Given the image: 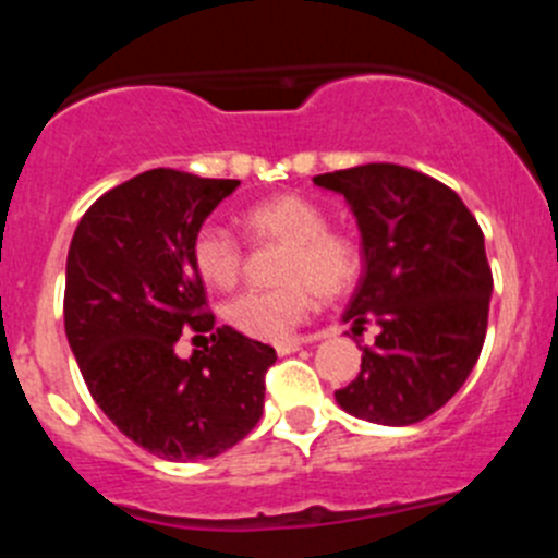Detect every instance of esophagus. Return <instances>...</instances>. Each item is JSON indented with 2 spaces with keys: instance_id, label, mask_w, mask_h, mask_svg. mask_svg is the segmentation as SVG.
<instances>
[{
  "instance_id": "obj_1",
  "label": "esophagus",
  "mask_w": 558,
  "mask_h": 558,
  "mask_svg": "<svg viewBox=\"0 0 558 558\" xmlns=\"http://www.w3.org/2000/svg\"><path fill=\"white\" fill-rule=\"evenodd\" d=\"M304 343H310V340H304V338L282 340V343H276V354H279V357H284V354H293V352H299V349H302Z\"/></svg>"
}]
</instances>
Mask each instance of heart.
<instances>
[{"instance_id":"1","label":"heart","mask_w":558,"mask_h":558,"mask_svg":"<svg viewBox=\"0 0 558 558\" xmlns=\"http://www.w3.org/2000/svg\"><path fill=\"white\" fill-rule=\"evenodd\" d=\"M245 234L259 245H282L274 290H248L231 299L223 318L245 338L279 343L307 322L313 293L324 302L347 295L357 282L363 256L343 231L329 229L327 211L302 195H274L240 215ZM192 265L206 284L234 288L243 274V243L231 229L206 223L190 245Z\"/></svg>"}]
</instances>
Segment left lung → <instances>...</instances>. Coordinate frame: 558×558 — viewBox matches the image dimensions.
Wrapping results in <instances>:
<instances>
[{
    "label": "left lung",
    "mask_w": 558,
    "mask_h": 558,
    "mask_svg": "<svg viewBox=\"0 0 558 558\" xmlns=\"http://www.w3.org/2000/svg\"><path fill=\"white\" fill-rule=\"evenodd\" d=\"M357 218L363 276L343 322L377 324L338 405L374 425H416L445 408L481 357L492 268L483 231L450 186L399 165L315 175Z\"/></svg>",
    "instance_id": "left-lung-1"
}]
</instances>
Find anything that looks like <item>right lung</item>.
Wrapping results in <instances>:
<instances>
[{
    "instance_id": "1",
    "label": "right lung",
    "mask_w": 558,
    "mask_h": 558,
    "mask_svg": "<svg viewBox=\"0 0 558 558\" xmlns=\"http://www.w3.org/2000/svg\"><path fill=\"white\" fill-rule=\"evenodd\" d=\"M236 186L147 170L88 206L69 245L63 327L88 393L120 433L167 461L220 456L263 416L276 363L268 343L218 327L204 352L175 354L186 327H215L190 245Z\"/></svg>"
}]
</instances>
